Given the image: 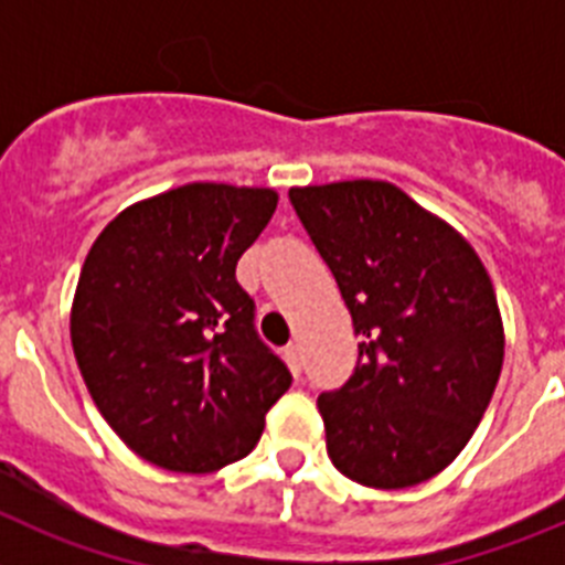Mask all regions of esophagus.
Masks as SVG:
<instances>
[{
	"label": "esophagus",
	"instance_id": "obj_1",
	"mask_svg": "<svg viewBox=\"0 0 565 565\" xmlns=\"http://www.w3.org/2000/svg\"><path fill=\"white\" fill-rule=\"evenodd\" d=\"M286 362H288V367H291L294 373L302 371V348H299L297 342L286 344Z\"/></svg>",
	"mask_w": 565,
	"mask_h": 565
}]
</instances>
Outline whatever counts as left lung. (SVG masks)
Segmentation results:
<instances>
[{"instance_id":"left-lung-1","label":"left lung","mask_w":565,"mask_h":565,"mask_svg":"<svg viewBox=\"0 0 565 565\" xmlns=\"http://www.w3.org/2000/svg\"><path fill=\"white\" fill-rule=\"evenodd\" d=\"M337 279L359 342L356 371L317 402L344 478L407 489L456 461L495 393L503 322L481 257L387 181L288 192Z\"/></svg>"}]
</instances>
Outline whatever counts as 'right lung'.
<instances>
[{
    "mask_svg": "<svg viewBox=\"0 0 565 565\" xmlns=\"http://www.w3.org/2000/svg\"><path fill=\"white\" fill-rule=\"evenodd\" d=\"M277 192L186 183L124 209L78 277L70 339L98 413L143 461L214 472L257 447L291 373L234 268Z\"/></svg>",
    "mask_w": 565,
    "mask_h": 565,
    "instance_id": "1",
    "label": "right lung"
}]
</instances>
